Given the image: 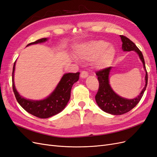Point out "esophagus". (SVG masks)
<instances>
[{
	"label": "esophagus",
	"instance_id": "34e87169",
	"mask_svg": "<svg viewBox=\"0 0 157 157\" xmlns=\"http://www.w3.org/2000/svg\"><path fill=\"white\" fill-rule=\"evenodd\" d=\"M88 77V74L86 72V71H82L81 73H80V77L82 78H87Z\"/></svg>",
	"mask_w": 157,
	"mask_h": 157
}]
</instances>
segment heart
<instances>
[{"label":"heart","mask_w":157,"mask_h":157,"mask_svg":"<svg viewBox=\"0 0 157 157\" xmlns=\"http://www.w3.org/2000/svg\"><path fill=\"white\" fill-rule=\"evenodd\" d=\"M103 40L90 41L75 50V55L82 61L93 60V66L97 69L107 67L113 62L116 50Z\"/></svg>","instance_id":"1"}]
</instances>
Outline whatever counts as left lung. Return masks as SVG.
<instances>
[{"label":"left lung","mask_w":157,"mask_h":157,"mask_svg":"<svg viewBox=\"0 0 157 157\" xmlns=\"http://www.w3.org/2000/svg\"><path fill=\"white\" fill-rule=\"evenodd\" d=\"M122 45V48L124 52L134 51L138 54L140 59L143 63L144 68L145 71V84L140 94L136 98L133 99H127L118 96L113 91L109 84V75H110L112 67L99 71L96 73L99 83V89L96 95V101L99 107L104 112L114 115H120L124 114L134 108L140 102L146 90L148 80V76L145 68L144 56L136 44L127 37L120 35Z\"/></svg>","instance_id":"obj_1"}]
</instances>
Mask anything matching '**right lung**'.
<instances>
[{
	"mask_svg": "<svg viewBox=\"0 0 157 157\" xmlns=\"http://www.w3.org/2000/svg\"><path fill=\"white\" fill-rule=\"evenodd\" d=\"M48 40V38H43L31 42L27 46L42 43ZM16 62V61L14 62L12 71V88L18 103L27 112L40 118H49L62 111L69 101L71 88L73 84L78 80L80 73L64 74L54 91L48 97L40 100H33L22 97L16 88L14 84Z\"/></svg>",
	"mask_w": 157,
	"mask_h": 157,
	"instance_id": "obj_1",
	"label": "right lung"
}]
</instances>
